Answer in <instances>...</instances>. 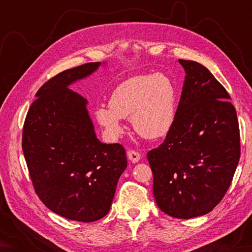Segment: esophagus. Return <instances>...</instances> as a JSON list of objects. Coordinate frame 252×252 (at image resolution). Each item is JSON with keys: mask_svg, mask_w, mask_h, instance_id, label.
I'll use <instances>...</instances> for the list:
<instances>
[{"mask_svg": "<svg viewBox=\"0 0 252 252\" xmlns=\"http://www.w3.org/2000/svg\"><path fill=\"white\" fill-rule=\"evenodd\" d=\"M127 158H129L132 162L136 163V162L140 161L141 154L136 152V151H134V149H129V151H127Z\"/></svg>", "mask_w": 252, "mask_h": 252, "instance_id": "obj_1", "label": "esophagus"}]
</instances>
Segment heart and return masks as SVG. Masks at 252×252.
Listing matches in <instances>:
<instances>
[{
    "mask_svg": "<svg viewBox=\"0 0 252 252\" xmlns=\"http://www.w3.org/2000/svg\"><path fill=\"white\" fill-rule=\"evenodd\" d=\"M176 91L162 73L142 74L126 80L114 90L109 107L100 106L95 116L106 134L117 138L123 132L121 119H129L134 130L148 140L164 136L173 126Z\"/></svg>",
    "mask_w": 252,
    "mask_h": 252,
    "instance_id": "1",
    "label": "heart"
}]
</instances>
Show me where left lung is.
Instances as JSON below:
<instances>
[{
  "label": "left lung",
  "mask_w": 252,
  "mask_h": 252,
  "mask_svg": "<svg viewBox=\"0 0 252 252\" xmlns=\"http://www.w3.org/2000/svg\"><path fill=\"white\" fill-rule=\"evenodd\" d=\"M179 62L186 76L173 126L147 159L160 210L190 219L210 212L226 194L239 161L240 135L225 88L200 63Z\"/></svg>",
  "instance_id": "left-lung-1"
}]
</instances>
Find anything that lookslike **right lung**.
Listing matches in <instances>:
<instances>
[{"label": "right lung", "mask_w": 252, "mask_h": 252, "mask_svg": "<svg viewBox=\"0 0 252 252\" xmlns=\"http://www.w3.org/2000/svg\"><path fill=\"white\" fill-rule=\"evenodd\" d=\"M99 65L68 69L42 85L26 116L21 142L40 200L57 215L85 223L108 213L126 168L125 147L97 140L88 100L67 88Z\"/></svg>", "instance_id": "right-lung-1"}]
</instances>
